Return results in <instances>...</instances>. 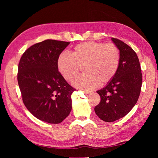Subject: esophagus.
I'll use <instances>...</instances> for the list:
<instances>
[{"label":"esophagus","mask_w":158,"mask_h":158,"mask_svg":"<svg viewBox=\"0 0 158 158\" xmlns=\"http://www.w3.org/2000/svg\"><path fill=\"white\" fill-rule=\"evenodd\" d=\"M83 92L85 94H89L91 93L90 91H87V90H84Z\"/></svg>","instance_id":"34e87169"}]
</instances>
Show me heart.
Masks as SVG:
<instances>
[{
  "label": "heart",
  "mask_w": 158,
  "mask_h": 158,
  "mask_svg": "<svg viewBox=\"0 0 158 158\" xmlns=\"http://www.w3.org/2000/svg\"><path fill=\"white\" fill-rule=\"evenodd\" d=\"M121 63L118 47L113 44L85 42L76 46L71 56L61 53L56 62L59 73L65 80L71 81L77 75L81 67L86 73L76 77L74 86L89 90L98 85L109 83L115 76Z\"/></svg>",
  "instance_id": "b5f03b06"
}]
</instances>
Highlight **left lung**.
<instances>
[{"mask_svg": "<svg viewBox=\"0 0 158 158\" xmlns=\"http://www.w3.org/2000/svg\"><path fill=\"white\" fill-rule=\"evenodd\" d=\"M120 51L121 63L115 76L97 91L101 101L94 111L102 120L111 123L127 114L135 106L140 94L142 74L139 59L131 47L111 38Z\"/></svg>", "mask_w": 158, "mask_h": 158, "instance_id": "left-lung-1", "label": "left lung"}]
</instances>
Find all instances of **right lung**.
<instances>
[{
  "mask_svg": "<svg viewBox=\"0 0 158 158\" xmlns=\"http://www.w3.org/2000/svg\"><path fill=\"white\" fill-rule=\"evenodd\" d=\"M69 42L47 40L31 46L18 64V82L25 106L33 116L59 124L72 109L73 88L62 77L56 62Z\"/></svg>",
  "mask_w": 158,
  "mask_h": 158,
  "instance_id": "1",
  "label": "right lung"
}]
</instances>
